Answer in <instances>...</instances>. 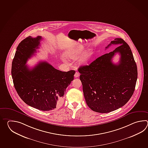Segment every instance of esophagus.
Masks as SVG:
<instances>
[{
  "mask_svg": "<svg viewBox=\"0 0 148 148\" xmlns=\"http://www.w3.org/2000/svg\"><path fill=\"white\" fill-rule=\"evenodd\" d=\"M74 76H75V78H77V77H78L79 76V73L78 72H76Z\"/></svg>",
  "mask_w": 148,
  "mask_h": 148,
  "instance_id": "obj_1",
  "label": "esophagus"
}]
</instances>
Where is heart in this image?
<instances>
[{
	"mask_svg": "<svg viewBox=\"0 0 148 148\" xmlns=\"http://www.w3.org/2000/svg\"><path fill=\"white\" fill-rule=\"evenodd\" d=\"M85 50V46L84 45L79 44L75 47H72L66 50L65 55L68 58L75 59L84 52V53L82 54V56L79 58L78 63L80 65L86 64L91 60L94 55V52L90 49L86 50L84 51Z\"/></svg>",
	"mask_w": 148,
	"mask_h": 148,
	"instance_id": "heart-1",
	"label": "heart"
}]
</instances>
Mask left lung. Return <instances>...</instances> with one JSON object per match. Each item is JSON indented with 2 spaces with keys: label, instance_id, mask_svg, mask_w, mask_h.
Wrapping results in <instances>:
<instances>
[{
  "label": "left lung",
  "instance_id": "1",
  "mask_svg": "<svg viewBox=\"0 0 148 148\" xmlns=\"http://www.w3.org/2000/svg\"><path fill=\"white\" fill-rule=\"evenodd\" d=\"M112 44L119 45L108 53L97 58L88 66L78 68L86 102L91 110L106 113L122 107L130 100L135 90L138 70L129 45L116 38ZM120 54L117 64L112 62Z\"/></svg>",
  "mask_w": 148,
  "mask_h": 148
}]
</instances>
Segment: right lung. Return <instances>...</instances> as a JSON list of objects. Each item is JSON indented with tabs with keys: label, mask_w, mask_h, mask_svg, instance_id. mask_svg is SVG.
Segmentation results:
<instances>
[{
	"label": "right lung",
	"mask_w": 148,
	"mask_h": 148,
	"mask_svg": "<svg viewBox=\"0 0 148 148\" xmlns=\"http://www.w3.org/2000/svg\"><path fill=\"white\" fill-rule=\"evenodd\" d=\"M42 39L41 36H28L21 42L12 62V75L17 92L26 104L49 111L61 105L75 72L61 71L46 61L39 62L31 69L26 66L28 59L39 48Z\"/></svg>",
	"instance_id": "add662e5"
}]
</instances>
